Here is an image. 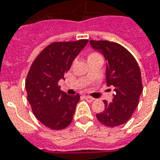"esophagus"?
Masks as SVG:
<instances>
[{"label":"esophagus","mask_w":160,"mask_h":160,"mask_svg":"<svg viewBox=\"0 0 160 160\" xmlns=\"http://www.w3.org/2000/svg\"><path fill=\"white\" fill-rule=\"evenodd\" d=\"M85 98L87 102H92L94 100V98L92 97H90V96H85Z\"/></svg>","instance_id":"34e87169"}]
</instances>
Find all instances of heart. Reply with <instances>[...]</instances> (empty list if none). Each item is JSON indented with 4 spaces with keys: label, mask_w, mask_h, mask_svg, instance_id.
I'll return each instance as SVG.
<instances>
[{
    "label": "heart",
    "mask_w": 160,
    "mask_h": 160,
    "mask_svg": "<svg viewBox=\"0 0 160 160\" xmlns=\"http://www.w3.org/2000/svg\"><path fill=\"white\" fill-rule=\"evenodd\" d=\"M99 56V55L97 54V53H92V54H91L90 56H89V57H91V56Z\"/></svg>",
    "instance_id": "obj_1"
}]
</instances>
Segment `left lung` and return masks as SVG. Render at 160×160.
<instances>
[{"label": "left lung", "mask_w": 160, "mask_h": 160, "mask_svg": "<svg viewBox=\"0 0 160 160\" xmlns=\"http://www.w3.org/2000/svg\"><path fill=\"white\" fill-rule=\"evenodd\" d=\"M90 44L107 61L106 83L115 92L112 102L104 100L105 109L96 117L104 126H120L129 120L139 104L143 90L141 70L134 56L119 43L90 40Z\"/></svg>", "instance_id": "obj_1"}]
</instances>
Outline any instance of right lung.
<instances>
[{
	"instance_id": "right-lung-1",
	"label": "right lung",
	"mask_w": 160,
	"mask_h": 160,
	"mask_svg": "<svg viewBox=\"0 0 160 160\" xmlns=\"http://www.w3.org/2000/svg\"><path fill=\"white\" fill-rule=\"evenodd\" d=\"M87 39L55 42L42 49L30 68L26 80L27 99L34 116L53 130L67 128L73 120L80 95L61 91L58 81L70 69Z\"/></svg>"
}]
</instances>
